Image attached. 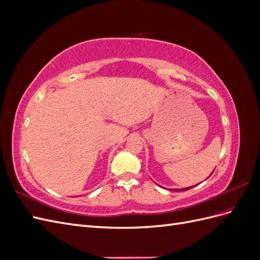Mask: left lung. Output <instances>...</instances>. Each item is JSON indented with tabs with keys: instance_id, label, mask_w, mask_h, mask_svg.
Returning a JSON list of instances; mask_svg holds the SVG:
<instances>
[{
	"instance_id": "1",
	"label": "left lung",
	"mask_w": 260,
	"mask_h": 260,
	"mask_svg": "<svg viewBox=\"0 0 260 260\" xmlns=\"http://www.w3.org/2000/svg\"><path fill=\"white\" fill-rule=\"evenodd\" d=\"M212 172H214V171H212ZM212 172H211V174H212ZM194 186H196V185L184 187V188H170V191H186V190H190V188H192V187H194Z\"/></svg>"
}]
</instances>
